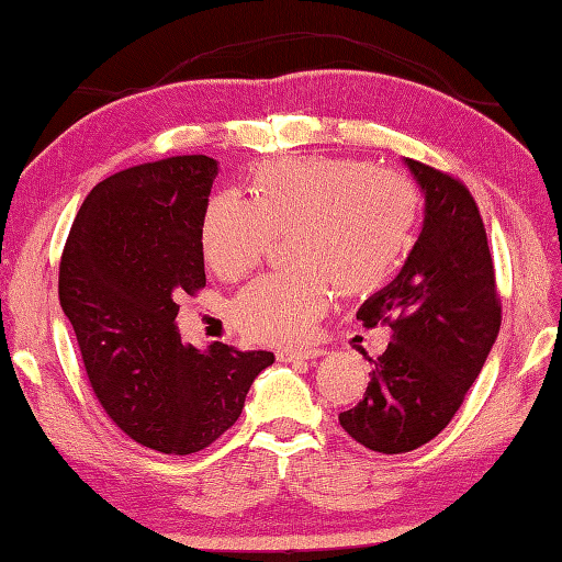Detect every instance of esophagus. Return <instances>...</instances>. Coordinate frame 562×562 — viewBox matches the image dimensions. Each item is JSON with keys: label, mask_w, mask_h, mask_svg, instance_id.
<instances>
[{"label": "esophagus", "mask_w": 562, "mask_h": 562, "mask_svg": "<svg viewBox=\"0 0 562 562\" xmlns=\"http://www.w3.org/2000/svg\"><path fill=\"white\" fill-rule=\"evenodd\" d=\"M324 355L321 348H302V350H280L278 360L280 362H294V360H316V357Z\"/></svg>", "instance_id": "obj_1"}]
</instances>
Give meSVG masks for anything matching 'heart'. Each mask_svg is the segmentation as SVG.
<instances>
[{
    "instance_id": "heart-1",
    "label": "heart",
    "mask_w": 562,
    "mask_h": 562,
    "mask_svg": "<svg viewBox=\"0 0 562 562\" xmlns=\"http://www.w3.org/2000/svg\"><path fill=\"white\" fill-rule=\"evenodd\" d=\"M254 195L210 200L202 250L222 278H238L292 226L290 254L302 266L262 274L234 300L238 326L268 342L304 340L328 312L333 280L364 292L391 278L417 212L408 176L350 159L278 161L258 173Z\"/></svg>"
}]
</instances>
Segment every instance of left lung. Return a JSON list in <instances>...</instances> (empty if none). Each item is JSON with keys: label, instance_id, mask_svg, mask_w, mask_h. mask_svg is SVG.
<instances>
[{"label": "left lung", "instance_id": "left-lung-1", "mask_svg": "<svg viewBox=\"0 0 562 562\" xmlns=\"http://www.w3.org/2000/svg\"><path fill=\"white\" fill-rule=\"evenodd\" d=\"M425 198L423 229L396 280L357 318L386 324L391 342L364 398L338 415L367 449L403 453L449 425L499 333V296L485 226L469 190L432 166L403 159Z\"/></svg>", "mask_w": 562, "mask_h": 562}]
</instances>
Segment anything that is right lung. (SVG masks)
Returning <instances> with one entry per match:
<instances>
[{"instance_id":"right-lung-1","label":"right lung","mask_w":562,"mask_h":562,"mask_svg":"<svg viewBox=\"0 0 562 562\" xmlns=\"http://www.w3.org/2000/svg\"><path fill=\"white\" fill-rule=\"evenodd\" d=\"M220 164L193 154L105 178L81 202L59 304L103 411L142 447L193 453L244 411L266 350L181 342L176 300L205 288L202 217Z\"/></svg>"}]
</instances>
